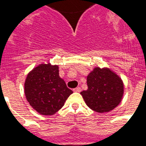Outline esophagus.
<instances>
[{
	"mask_svg": "<svg viewBox=\"0 0 146 146\" xmlns=\"http://www.w3.org/2000/svg\"><path fill=\"white\" fill-rule=\"evenodd\" d=\"M73 91L77 92V93H79V92H81V88L78 87V88H74V89H73Z\"/></svg>",
	"mask_w": 146,
	"mask_h": 146,
	"instance_id": "1",
	"label": "esophagus"
}]
</instances>
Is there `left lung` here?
I'll use <instances>...</instances> for the list:
<instances>
[{
	"instance_id": "left-lung-1",
	"label": "left lung",
	"mask_w": 146,
	"mask_h": 146,
	"mask_svg": "<svg viewBox=\"0 0 146 146\" xmlns=\"http://www.w3.org/2000/svg\"><path fill=\"white\" fill-rule=\"evenodd\" d=\"M88 90L81 92L88 107L97 113L112 111L124 94L122 79L110 68L96 67L87 76Z\"/></svg>"
}]
</instances>
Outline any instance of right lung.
<instances>
[{"mask_svg":"<svg viewBox=\"0 0 146 146\" xmlns=\"http://www.w3.org/2000/svg\"><path fill=\"white\" fill-rule=\"evenodd\" d=\"M58 72V65L40 64L29 71L26 78L24 94L27 100L40 114H55L73 94Z\"/></svg>","mask_w":146,"mask_h":146,"instance_id":"1","label":"right lung"}]
</instances>
